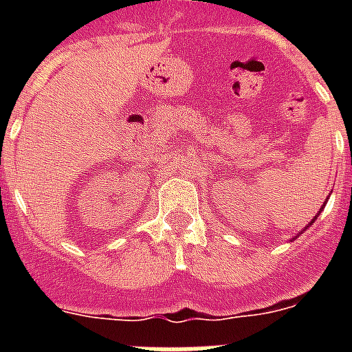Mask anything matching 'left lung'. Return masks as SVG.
Returning <instances> with one entry per match:
<instances>
[{
  "label": "left lung",
  "mask_w": 352,
  "mask_h": 352,
  "mask_svg": "<svg viewBox=\"0 0 352 352\" xmlns=\"http://www.w3.org/2000/svg\"><path fill=\"white\" fill-rule=\"evenodd\" d=\"M323 206H325V204H323ZM323 206H322V208H320V212H318V215L322 214V210H323ZM318 215H314V219H312V221H311V225H312V223H314V221H316V219H318Z\"/></svg>",
  "instance_id": "obj_1"
}]
</instances>
